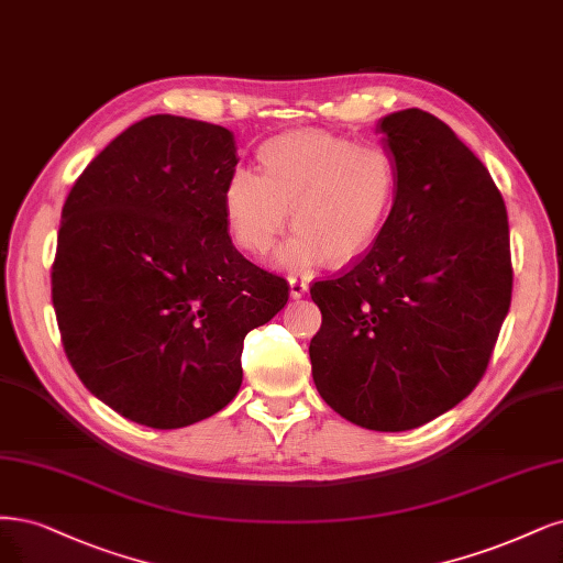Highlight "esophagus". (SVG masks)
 <instances>
[{"mask_svg":"<svg viewBox=\"0 0 563 563\" xmlns=\"http://www.w3.org/2000/svg\"><path fill=\"white\" fill-rule=\"evenodd\" d=\"M288 286H290V298H302L307 294L309 284L305 279H298V277H288Z\"/></svg>","mask_w":563,"mask_h":563,"instance_id":"obj_1","label":"esophagus"}]
</instances>
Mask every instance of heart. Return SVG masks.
Returning <instances> with one entry per match:
<instances>
[{
	"mask_svg": "<svg viewBox=\"0 0 563 563\" xmlns=\"http://www.w3.org/2000/svg\"><path fill=\"white\" fill-rule=\"evenodd\" d=\"M263 172L238 167L223 192L235 242L267 254L288 221L298 230L282 251L290 267L321 256L331 265L361 258L375 244L396 198V165L379 146L319 130L277 134L258 148Z\"/></svg>",
	"mask_w": 563,
	"mask_h": 563,
	"instance_id": "obj_1",
	"label": "heart"
}]
</instances>
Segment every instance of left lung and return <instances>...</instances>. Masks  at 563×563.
<instances>
[{
  "instance_id": "1",
  "label": "left lung",
  "mask_w": 563,
  "mask_h": 563,
  "mask_svg": "<svg viewBox=\"0 0 563 563\" xmlns=\"http://www.w3.org/2000/svg\"><path fill=\"white\" fill-rule=\"evenodd\" d=\"M396 198L375 244L309 294L312 377L338 415L410 431L452 410L487 371L512 298L508 211L489 169L433 113L379 121Z\"/></svg>"
}]
</instances>
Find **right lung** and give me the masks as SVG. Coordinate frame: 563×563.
<instances>
[{"mask_svg": "<svg viewBox=\"0 0 563 563\" xmlns=\"http://www.w3.org/2000/svg\"><path fill=\"white\" fill-rule=\"evenodd\" d=\"M232 132L158 113L121 132L71 186L51 294L86 389L151 429L202 421L238 396L249 331L288 300L284 277L232 246Z\"/></svg>", "mask_w": 563, "mask_h": 563, "instance_id": "right-lung-1", "label": "right lung"}]
</instances>
